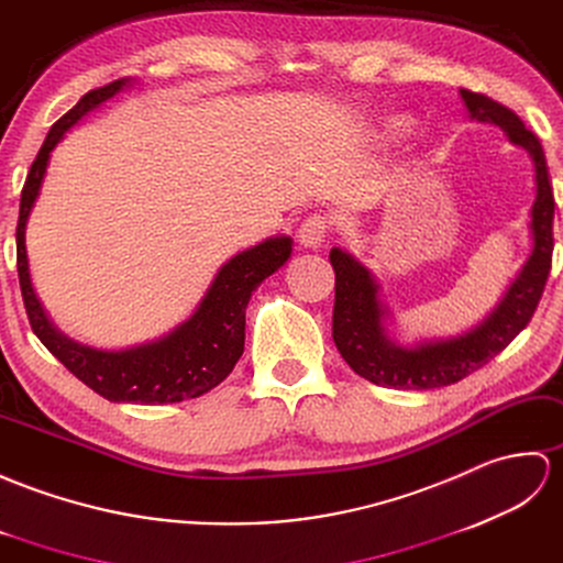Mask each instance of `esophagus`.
Instances as JSON below:
<instances>
[{"instance_id": "esophagus-1", "label": "esophagus", "mask_w": 563, "mask_h": 563, "mask_svg": "<svg viewBox=\"0 0 563 563\" xmlns=\"http://www.w3.org/2000/svg\"><path fill=\"white\" fill-rule=\"evenodd\" d=\"M330 233V219L324 214H310L301 229H298V241H301L303 247H322L324 241H328Z\"/></svg>"}]
</instances>
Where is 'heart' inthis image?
<instances>
[{"mask_svg":"<svg viewBox=\"0 0 563 563\" xmlns=\"http://www.w3.org/2000/svg\"><path fill=\"white\" fill-rule=\"evenodd\" d=\"M409 130V122L407 120H399V118H393V120H387V122H383V128H380V134L383 136H387V140H395V136H402L405 132Z\"/></svg>","mask_w":563,"mask_h":563,"instance_id":"1","label":"heart"}]
</instances>
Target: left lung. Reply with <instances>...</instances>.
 <instances>
[{"mask_svg": "<svg viewBox=\"0 0 563 563\" xmlns=\"http://www.w3.org/2000/svg\"><path fill=\"white\" fill-rule=\"evenodd\" d=\"M470 120L501 128L510 144L522 146L534 166V202L530 209L532 250L516 279L508 284L501 301L479 324L445 340H423L411 346L399 344L387 330L393 320L383 301L380 284L368 267L342 247L330 250L334 269V313L332 340L349 366L383 387L402 390H433L453 385L501 354L526 330L540 303L544 284L552 269L554 250V195L549 185V168L537 136L526 130L514 110L492 101L484 93L460 89Z\"/></svg>", "mask_w": 563, "mask_h": 563, "instance_id": "left-lung-1", "label": "left lung"}]
</instances>
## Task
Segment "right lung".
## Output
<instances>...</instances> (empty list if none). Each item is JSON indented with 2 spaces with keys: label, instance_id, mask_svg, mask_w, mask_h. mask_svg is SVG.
<instances>
[{
  "label": "right lung",
  "instance_id": "obj_1",
  "mask_svg": "<svg viewBox=\"0 0 563 563\" xmlns=\"http://www.w3.org/2000/svg\"><path fill=\"white\" fill-rule=\"evenodd\" d=\"M128 86H132V79H118L103 89L89 91L47 132V140L37 152L21 190L16 227L19 284L37 340L93 393L110 402L173 405L209 393L239 364L245 346V308L250 296L269 274L286 265L294 241L289 235H274L223 262L195 313L154 342L108 352V349L74 342L65 332H59L33 289L26 223L41 195L53 148L65 140L74 124H79L91 110L101 108Z\"/></svg>",
  "mask_w": 563,
  "mask_h": 563
}]
</instances>
